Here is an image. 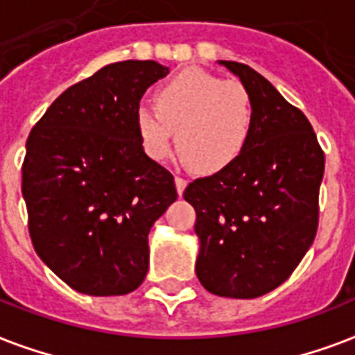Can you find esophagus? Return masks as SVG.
<instances>
[{"label": "esophagus", "instance_id": "34e87169", "mask_svg": "<svg viewBox=\"0 0 355 355\" xmlns=\"http://www.w3.org/2000/svg\"><path fill=\"white\" fill-rule=\"evenodd\" d=\"M185 187H187V181L183 180L181 175H175V191H178V194H183Z\"/></svg>", "mask_w": 355, "mask_h": 355}]
</instances>
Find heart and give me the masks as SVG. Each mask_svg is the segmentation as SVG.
<instances>
[{"label": "heart", "instance_id": "obj_1", "mask_svg": "<svg viewBox=\"0 0 355 355\" xmlns=\"http://www.w3.org/2000/svg\"><path fill=\"white\" fill-rule=\"evenodd\" d=\"M153 107L137 109V131L153 161L168 157L175 144L202 172L235 163L248 146L254 129V103L241 81H222L200 68H189L159 87Z\"/></svg>", "mask_w": 355, "mask_h": 355}]
</instances>
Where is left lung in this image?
<instances>
[{"label":"left lung","mask_w":355,"mask_h":355,"mask_svg":"<svg viewBox=\"0 0 355 355\" xmlns=\"http://www.w3.org/2000/svg\"><path fill=\"white\" fill-rule=\"evenodd\" d=\"M254 103V129L241 157L189 183L196 211V276L226 298H257L293 274L315 241L324 152L306 114L254 68L218 60Z\"/></svg>","instance_id":"left-lung-1"}]
</instances>
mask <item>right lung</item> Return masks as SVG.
<instances>
[{"label":"right lung","mask_w":355,"mask_h":355,"mask_svg":"<svg viewBox=\"0 0 355 355\" xmlns=\"http://www.w3.org/2000/svg\"><path fill=\"white\" fill-rule=\"evenodd\" d=\"M168 72L155 60L103 66L66 89L29 133L21 194L33 248L78 293L128 295L146 277L148 233L178 192L174 175L144 153L137 109Z\"/></svg>","instance_id":"obj_1"}]
</instances>
